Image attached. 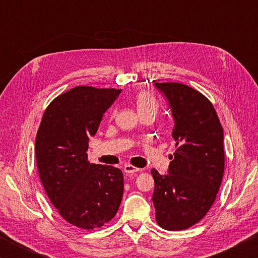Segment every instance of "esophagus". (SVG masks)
<instances>
[{
	"label": "esophagus",
	"instance_id": "34e87169",
	"mask_svg": "<svg viewBox=\"0 0 258 258\" xmlns=\"http://www.w3.org/2000/svg\"><path fill=\"white\" fill-rule=\"evenodd\" d=\"M141 171V169L138 168V167H134L132 165H125L124 166V172L126 174H133V173H138Z\"/></svg>",
	"mask_w": 258,
	"mask_h": 258
}]
</instances>
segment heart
Returning <instances> with one entry per match:
<instances>
[{
  "instance_id": "b5f03b06",
  "label": "heart",
  "mask_w": 258,
  "mask_h": 258,
  "mask_svg": "<svg viewBox=\"0 0 258 258\" xmlns=\"http://www.w3.org/2000/svg\"><path fill=\"white\" fill-rule=\"evenodd\" d=\"M135 106H137L139 113L147 111L156 112L157 108H158L156 99L150 93L146 92V91H142V92L137 94V97H135Z\"/></svg>"
}]
</instances>
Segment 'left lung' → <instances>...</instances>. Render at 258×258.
<instances>
[{
    "label": "left lung",
    "instance_id": "obj_1",
    "mask_svg": "<svg viewBox=\"0 0 258 258\" xmlns=\"http://www.w3.org/2000/svg\"><path fill=\"white\" fill-rule=\"evenodd\" d=\"M168 101L176 150L169 156L168 174L151 169L152 202L161 228L180 231L206 215L224 173V134L211 101L181 83H155Z\"/></svg>",
    "mask_w": 258,
    "mask_h": 258
}]
</instances>
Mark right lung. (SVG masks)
Returning a JSON list of instances; mask_svg holds the SVG:
<instances>
[{
    "mask_svg": "<svg viewBox=\"0 0 258 258\" xmlns=\"http://www.w3.org/2000/svg\"><path fill=\"white\" fill-rule=\"evenodd\" d=\"M121 90L76 86L46 108L35 141L47 197L68 223L91 230L116 215L124 192L119 168L90 164L89 138L97 133Z\"/></svg>",
    "mask_w": 258,
    "mask_h": 258,
    "instance_id": "add662e5",
    "label": "right lung"
}]
</instances>
